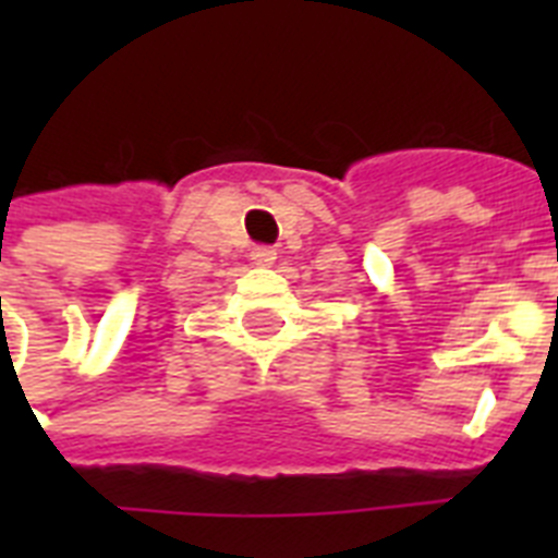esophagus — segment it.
Listing matches in <instances>:
<instances>
[{
  "mask_svg": "<svg viewBox=\"0 0 558 558\" xmlns=\"http://www.w3.org/2000/svg\"><path fill=\"white\" fill-rule=\"evenodd\" d=\"M251 259H254V265H259V268H270V265L276 263V251L270 248V245H259V248L251 251Z\"/></svg>",
  "mask_w": 558,
  "mask_h": 558,
  "instance_id": "obj_1",
  "label": "esophagus"
}]
</instances>
